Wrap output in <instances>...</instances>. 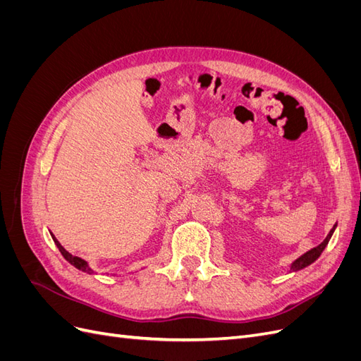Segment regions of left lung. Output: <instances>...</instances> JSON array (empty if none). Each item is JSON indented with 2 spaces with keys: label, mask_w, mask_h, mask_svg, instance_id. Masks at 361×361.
I'll list each match as a JSON object with an SVG mask.
<instances>
[{
  "label": "left lung",
  "mask_w": 361,
  "mask_h": 361,
  "mask_svg": "<svg viewBox=\"0 0 361 361\" xmlns=\"http://www.w3.org/2000/svg\"><path fill=\"white\" fill-rule=\"evenodd\" d=\"M334 228H336V224H334V227L330 231V233L326 235V238L324 239V241H322L318 247H314V248L309 250L307 253H304L302 256H300L297 260H295L293 264L290 265V271H300V269H302V268H305V267H309L310 264H313V262L321 256V253L324 251V248L326 247V244H329V241L331 239V235H333V232H334Z\"/></svg>",
  "instance_id": "left-lung-1"
}]
</instances>
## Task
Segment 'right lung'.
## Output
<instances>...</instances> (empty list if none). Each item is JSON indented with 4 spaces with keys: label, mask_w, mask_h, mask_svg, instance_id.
Masks as SVG:
<instances>
[{
    "label": "right lung",
    "mask_w": 361,
    "mask_h": 361,
    "mask_svg": "<svg viewBox=\"0 0 361 361\" xmlns=\"http://www.w3.org/2000/svg\"><path fill=\"white\" fill-rule=\"evenodd\" d=\"M52 235V233H51ZM52 239H54V243H56V245L59 247V250H60V253L63 255V257L66 259L69 264H72L75 268H78L80 271H82V272H87V274H92L93 272V269L89 267V264H87V262L84 260V259H81V257H76V256H72L69 251H66V248H64L59 241H57V238L52 235Z\"/></svg>",
    "instance_id": "obj_1"
}]
</instances>
